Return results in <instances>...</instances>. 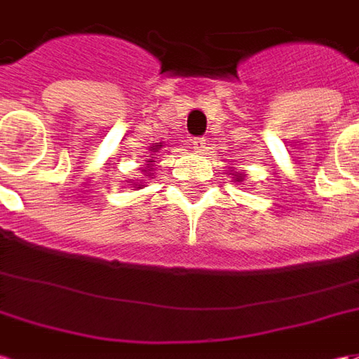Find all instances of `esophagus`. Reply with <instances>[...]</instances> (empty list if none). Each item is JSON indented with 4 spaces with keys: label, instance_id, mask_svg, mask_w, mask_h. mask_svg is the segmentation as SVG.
Masks as SVG:
<instances>
[{
    "label": "esophagus",
    "instance_id": "1",
    "mask_svg": "<svg viewBox=\"0 0 359 359\" xmlns=\"http://www.w3.org/2000/svg\"><path fill=\"white\" fill-rule=\"evenodd\" d=\"M192 147H194V151H196V153H204V151L208 149V141H206L204 137L192 139Z\"/></svg>",
    "mask_w": 359,
    "mask_h": 359
}]
</instances>
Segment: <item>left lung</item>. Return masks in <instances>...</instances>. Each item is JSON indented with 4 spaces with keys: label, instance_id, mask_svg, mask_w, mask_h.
I'll use <instances>...</instances> for the list:
<instances>
[{
    "label": "left lung",
    "instance_id": "8db88e82",
    "mask_svg": "<svg viewBox=\"0 0 359 359\" xmlns=\"http://www.w3.org/2000/svg\"><path fill=\"white\" fill-rule=\"evenodd\" d=\"M230 175H233L231 179L236 180V182H243V179H245V175H243V172H230Z\"/></svg>",
    "mask_w": 359,
    "mask_h": 359
}]
</instances>
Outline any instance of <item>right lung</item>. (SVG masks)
<instances>
[{"label":"right lung","mask_w":359,"mask_h":359,"mask_svg":"<svg viewBox=\"0 0 359 359\" xmlns=\"http://www.w3.org/2000/svg\"><path fill=\"white\" fill-rule=\"evenodd\" d=\"M161 147H163V145H153V147H151V153H159ZM153 159H155V157H151V159L147 161V167H145V169H141V172H143L147 179L153 177V165H155V161ZM141 187H143V182H137V184H135V189H141Z\"/></svg>","instance_id":"1"}]
</instances>
